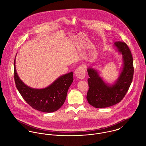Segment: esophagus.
<instances>
[{
    "label": "esophagus",
    "instance_id": "esophagus-1",
    "mask_svg": "<svg viewBox=\"0 0 146 146\" xmlns=\"http://www.w3.org/2000/svg\"><path fill=\"white\" fill-rule=\"evenodd\" d=\"M75 75L79 79H83L85 76V71L83 66L78 67L75 71Z\"/></svg>",
    "mask_w": 146,
    "mask_h": 146
}]
</instances>
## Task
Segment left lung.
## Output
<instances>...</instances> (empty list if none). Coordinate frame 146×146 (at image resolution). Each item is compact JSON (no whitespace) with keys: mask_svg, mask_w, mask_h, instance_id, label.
<instances>
[{"mask_svg":"<svg viewBox=\"0 0 146 146\" xmlns=\"http://www.w3.org/2000/svg\"><path fill=\"white\" fill-rule=\"evenodd\" d=\"M113 46L123 57V67L120 75L112 84L106 83L95 68L89 67L87 71L89 90L86 99L92 106L102 108L119 103L125 97L133 80V60L131 52L124 42H116Z\"/></svg>","mask_w":146,"mask_h":146,"instance_id":"left-lung-1","label":"left lung"}]
</instances>
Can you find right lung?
<instances>
[{
  "instance_id": "right-lung-1",
  "label": "right lung",
  "mask_w": 146,
  "mask_h": 146,
  "mask_svg": "<svg viewBox=\"0 0 146 146\" xmlns=\"http://www.w3.org/2000/svg\"><path fill=\"white\" fill-rule=\"evenodd\" d=\"M15 64L16 59L14 61V78L16 88L27 104L43 112H53L61 108L66 100L68 89L73 82L72 72L60 76L45 88L35 89L28 86L20 79Z\"/></svg>"
}]
</instances>
